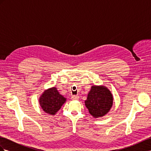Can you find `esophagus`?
Here are the masks:
<instances>
[{
  "instance_id": "1",
  "label": "esophagus",
  "mask_w": 151,
  "mask_h": 151,
  "mask_svg": "<svg viewBox=\"0 0 151 151\" xmlns=\"http://www.w3.org/2000/svg\"><path fill=\"white\" fill-rule=\"evenodd\" d=\"M72 99H74V100H78L79 99V96H76V95H74L72 96Z\"/></svg>"
}]
</instances>
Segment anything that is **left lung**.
Instances as JSON below:
<instances>
[{"label": "left lung", "mask_w": 151, "mask_h": 151, "mask_svg": "<svg viewBox=\"0 0 151 151\" xmlns=\"http://www.w3.org/2000/svg\"><path fill=\"white\" fill-rule=\"evenodd\" d=\"M85 104L89 112L94 118L104 116L109 111L113 104V96L104 86L91 87Z\"/></svg>", "instance_id": "1"}]
</instances>
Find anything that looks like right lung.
<instances>
[{"label":"right lung","instance_id":"add662e5","mask_svg":"<svg viewBox=\"0 0 151 151\" xmlns=\"http://www.w3.org/2000/svg\"><path fill=\"white\" fill-rule=\"evenodd\" d=\"M66 99L59 94L57 88H52L45 91L40 98V104L43 111L53 115L60 109Z\"/></svg>","mask_w":151,"mask_h":151}]
</instances>
